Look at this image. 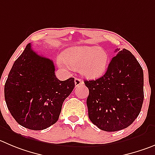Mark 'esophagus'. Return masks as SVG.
I'll list each match as a JSON object with an SVG mask.
<instances>
[{
    "label": "esophagus",
    "instance_id": "1",
    "mask_svg": "<svg viewBox=\"0 0 155 155\" xmlns=\"http://www.w3.org/2000/svg\"><path fill=\"white\" fill-rule=\"evenodd\" d=\"M75 86L77 87V86H80V85H83L84 84V82H83V81L82 80V79H79V78H75Z\"/></svg>",
    "mask_w": 155,
    "mask_h": 155
}]
</instances>
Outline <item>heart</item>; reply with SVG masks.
<instances>
[{
    "label": "heart",
    "instance_id": "1",
    "mask_svg": "<svg viewBox=\"0 0 155 155\" xmlns=\"http://www.w3.org/2000/svg\"><path fill=\"white\" fill-rule=\"evenodd\" d=\"M60 67L70 70L79 67L81 73L90 78L98 77L105 73L108 63L105 50L97 47H76L66 50L63 56L58 57Z\"/></svg>",
    "mask_w": 155,
    "mask_h": 155
}]
</instances>
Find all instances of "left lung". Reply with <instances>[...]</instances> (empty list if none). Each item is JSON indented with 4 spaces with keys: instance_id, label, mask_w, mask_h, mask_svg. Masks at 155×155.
I'll list each match as a JSON object with an SVG mask.
<instances>
[{
    "instance_id": "1",
    "label": "left lung",
    "mask_w": 155,
    "mask_h": 155,
    "mask_svg": "<svg viewBox=\"0 0 155 155\" xmlns=\"http://www.w3.org/2000/svg\"><path fill=\"white\" fill-rule=\"evenodd\" d=\"M84 82L89 91V118L101 130L124 129L138 116L144 101V73L129 50H118L102 77Z\"/></svg>"
}]
</instances>
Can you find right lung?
Listing matches in <instances>:
<instances>
[{
    "label": "right lung",
    "instance_id": "right-lung-1",
    "mask_svg": "<svg viewBox=\"0 0 155 155\" xmlns=\"http://www.w3.org/2000/svg\"><path fill=\"white\" fill-rule=\"evenodd\" d=\"M74 87V78L59 80L53 62L37 54L28 43L8 74L4 98L19 125L43 130L58 121L63 102Z\"/></svg>",
    "mask_w": 155,
    "mask_h": 155
}]
</instances>
